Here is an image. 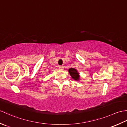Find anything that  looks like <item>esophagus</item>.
Instances as JSON below:
<instances>
[{"label": "esophagus", "instance_id": "34e87169", "mask_svg": "<svg viewBox=\"0 0 127 127\" xmlns=\"http://www.w3.org/2000/svg\"><path fill=\"white\" fill-rule=\"evenodd\" d=\"M59 68L60 69H61V70H63V68H64V67H63V66H62V65H59Z\"/></svg>", "mask_w": 127, "mask_h": 127}]
</instances>
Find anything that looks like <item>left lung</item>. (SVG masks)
I'll list each match as a JSON object with an SVG mask.
<instances>
[{
  "instance_id": "left-lung-1",
  "label": "left lung",
  "mask_w": 127,
  "mask_h": 127,
  "mask_svg": "<svg viewBox=\"0 0 127 127\" xmlns=\"http://www.w3.org/2000/svg\"><path fill=\"white\" fill-rule=\"evenodd\" d=\"M68 71L69 72L70 75V76L74 80L76 81L79 80L80 75H79V73L78 72L76 69H75L73 68H71L68 70Z\"/></svg>"
}]
</instances>
